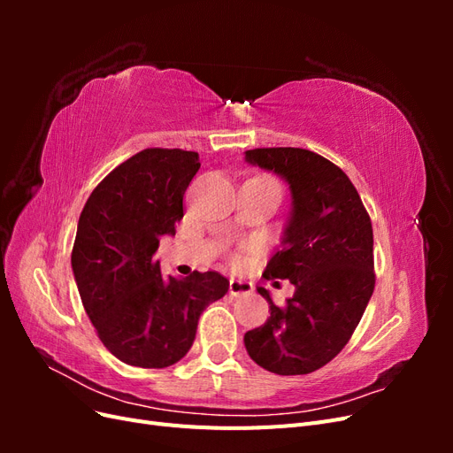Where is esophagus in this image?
Returning a JSON list of instances; mask_svg holds the SVG:
<instances>
[{
    "mask_svg": "<svg viewBox=\"0 0 453 453\" xmlns=\"http://www.w3.org/2000/svg\"><path fill=\"white\" fill-rule=\"evenodd\" d=\"M251 291H253V285L250 281L232 278L230 283H228V293L232 296H243V295H250Z\"/></svg>",
    "mask_w": 453,
    "mask_h": 453,
    "instance_id": "1",
    "label": "esophagus"
}]
</instances>
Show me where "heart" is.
I'll list each match as a JSON object with an SVG mask.
<instances>
[{"label": "heart", "mask_w": 453, "mask_h": 453, "mask_svg": "<svg viewBox=\"0 0 453 453\" xmlns=\"http://www.w3.org/2000/svg\"><path fill=\"white\" fill-rule=\"evenodd\" d=\"M243 250H248V251H255V250H257V243H248V245H245ZM236 260H240V257H236Z\"/></svg>", "instance_id": "heart-1"}]
</instances>
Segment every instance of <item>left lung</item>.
Instances as JSON below:
<instances>
[{"instance_id": "obj_1", "label": "left lung", "mask_w": 453, "mask_h": 453, "mask_svg": "<svg viewBox=\"0 0 453 453\" xmlns=\"http://www.w3.org/2000/svg\"><path fill=\"white\" fill-rule=\"evenodd\" d=\"M245 158L283 175L295 200L281 251L263 273L289 280L295 295L276 306L258 287L270 318L245 333V349L273 374H310L344 349L372 296V223L349 177L313 150L263 147Z\"/></svg>"}]
</instances>
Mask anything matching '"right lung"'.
<instances>
[{
	"mask_svg": "<svg viewBox=\"0 0 453 453\" xmlns=\"http://www.w3.org/2000/svg\"><path fill=\"white\" fill-rule=\"evenodd\" d=\"M198 153L149 147L109 172L79 217L72 266L85 311L117 359L142 368L181 361L200 313L228 293L219 272L162 276L155 257L183 219Z\"/></svg>",
	"mask_w": 453,
	"mask_h": 453,
	"instance_id": "add662e5",
	"label": "right lung"
}]
</instances>
